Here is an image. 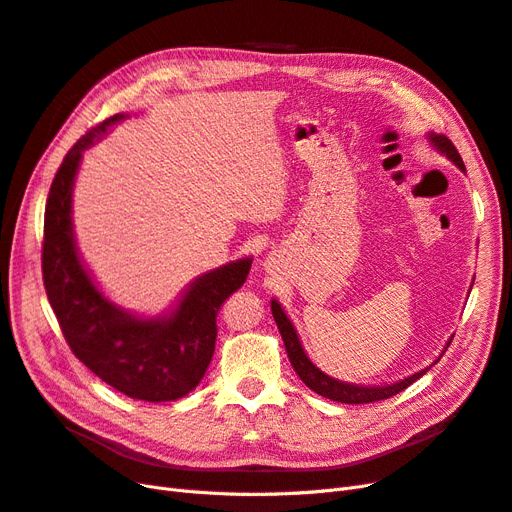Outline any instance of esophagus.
<instances>
[{"instance_id":"34e87169","label":"esophagus","mask_w":512,"mask_h":512,"mask_svg":"<svg viewBox=\"0 0 512 512\" xmlns=\"http://www.w3.org/2000/svg\"><path fill=\"white\" fill-rule=\"evenodd\" d=\"M264 266H266V270H272V266H274V261H272V259H268V261H266V264H264Z\"/></svg>"}]
</instances>
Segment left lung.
<instances>
[{
	"label": "left lung",
	"mask_w": 512,
	"mask_h": 512,
	"mask_svg": "<svg viewBox=\"0 0 512 512\" xmlns=\"http://www.w3.org/2000/svg\"><path fill=\"white\" fill-rule=\"evenodd\" d=\"M427 139L431 141V145H433V148H435L437 152L444 154V156H446L448 160H452V163H455L461 171H465V165H463V160H461L457 148H455V145H452V141H450L446 135L429 133ZM470 289H472V287H470ZM270 306H272V317H274V321H276V326H279V332H281V337H283V343H285V349H287V356H289L291 367H294V371L300 375V379H302V382H304L306 386H309L313 392L321 394V397H326V399L339 401V403H354V405L390 399V397H394V394H399L401 390H405L407 386L414 384L416 379H420L422 375H425V373L431 369V367H427V369H422V371H418V373H414V375H407V377L399 379V382L384 384V386H360V384L341 382V379H334V377L326 375L321 369H317L315 364L311 362V358L306 356L304 347H302V343H300V339H298V332H296L294 324H291V319L287 317V313L283 311V306L279 304V300H272ZM450 341H452V339H448V343H446V347H444V352L448 349ZM444 352H442V356H444ZM442 356H440V358H442ZM440 358H437V360H440ZM437 360H435V362H437ZM435 362H433V364H435Z\"/></svg>",
	"instance_id": "8db88e82"
}]
</instances>
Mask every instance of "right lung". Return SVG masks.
<instances>
[{"label": "right lung", "instance_id": "add662e5", "mask_svg": "<svg viewBox=\"0 0 512 512\" xmlns=\"http://www.w3.org/2000/svg\"><path fill=\"white\" fill-rule=\"evenodd\" d=\"M128 115L83 135L55 173L45 210L42 279L64 337L87 369L130 399H182L206 375L216 343V313L238 291L253 259L242 257L188 285L163 315L145 317L111 302L81 261L72 229V188L83 152Z\"/></svg>", "mask_w": 512, "mask_h": 512}]
</instances>
